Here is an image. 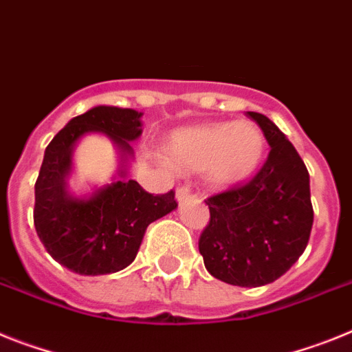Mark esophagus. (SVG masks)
I'll use <instances>...</instances> for the list:
<instances>
[{
    "instance_id": "obj_1",
    "label": "esophagus",
    "mask_w": 352,
    "mask_h": 352,
    "mask_svg": "<svg viewBox=\"0 0 352 352\" xmlns=\"http://www.w3.org/2000/svg\"><path fill=\"white\" fill-rule=\"evenodd\" d=\"M188 197H190V188H188V187H178V188H176V199H178V203L187 201Z\"/></svg>"
}]
</instances>
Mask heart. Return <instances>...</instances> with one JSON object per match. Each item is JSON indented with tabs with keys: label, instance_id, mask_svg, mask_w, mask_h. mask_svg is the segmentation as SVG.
<instances>
[{
	"label": "heart",
	"instance_id": "heart-1",
	"mask_svg": "<svg viewBox=\"0 0 352 352\" xmlns=\"http://www.w3.org/2000/svg\"><path fill=\"white\" fill-rule=\"evenodd\" d=\"M265 149L262 128L249 119L179 128L164 144L170 169L203 173L213 190H231L249 182L260 169Z\"/></svg>",
	"mask_w": 352,
	"mask_h": 352
}]
</instances>
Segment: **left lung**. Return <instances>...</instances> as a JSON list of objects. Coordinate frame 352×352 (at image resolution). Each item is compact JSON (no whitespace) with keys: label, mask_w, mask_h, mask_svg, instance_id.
<instances>
[{"label":"left lung","mask_w":352,"mask_h":352,"mask_svg":"<svg viewBox=\"0 0 352 352\" xmlns=\"http://www.w3.org/2000/svg\"><path fill=\"white\" fill-rule=\"evenodd\" d=\"M270 146L244 187L210 197V222L199 253L213 278L236 287H263L305 253L314 226L310 174L292 142L269 117L248 112Z\"/></svg>","instance_id":"left-lung-1"}]
</instances>
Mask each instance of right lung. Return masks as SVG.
I'll list each match as a JSON object with an SVG mask.
<instances>
[{
    "label": "right lung",
    "instance_id": "add662e5",
    "mask_svg": "<svg viewBox=\"0 0 352 352\" xmlns=\"http://www.w3.org/2000/svg\"><path fill=\"white\" fill-rule=\"evenodd\" d=\"M142 112L99 107L73 117L46 147L35 183V230L47 253L76 274L101 276L135 260L151 222L178 208L174 192L147 194L128 178L130 142L142 135ZM87 133H103L120 153V170L107 186L76 197L68 190L76 144Z\"/></svg>",
    "mask_w": 352,
    "mask_h": 352
}]
</instances>
